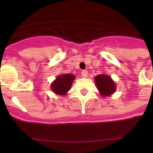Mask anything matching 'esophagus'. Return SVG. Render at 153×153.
Returning <instances> with one entry per match:
<instances>
[{"instance_id": "obj_1", "label": "esophagus", "mask_w": 153, "mask_h": 153, "mask_svg": "<svg viewBox=\"0 0 153 153\" xmlns=\"http://www.w3.org/2000/svg\"><path fill=\"white\" fill-rule=\"evenodd\" d=\"M81 74H82V76L83 77V78H86V77L88 76V71H87L86 70H83V71H82Z\"/></svg>"}]
</instances>
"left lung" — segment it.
<instances>
[{"mask_svg": "<svg viewBox=\"0 0 153 153\" xmlns=\"http://www.w3.org/2000/svg\"><path fill=\"white\" fill-rule=\"evenodd\" d=\"M96 86L102 97L110 96L116 90V85L110 76L105 74H98L94 78Z\"/></svg>", "mask_w": 153, "mask_h": 153, "instance_id": "8db88e82", "label": "left lung"}]
</instances>
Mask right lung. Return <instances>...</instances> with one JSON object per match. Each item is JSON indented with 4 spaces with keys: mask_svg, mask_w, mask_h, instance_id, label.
<instances>
[{
    "mask_svg": "<svg viewBox=\"0 0 153 153\" xmlns=\"http://www.w3.org/2000/svg\"><path fill=\"white\" fill-rule=\"evenodd\" d=\"M75 77L73 74H64L57 76L56 79L51 84L52 91L58 95H65L72 86Z\"/></svg>",
    "mask_w": 153,
    "mask_h": 153,
    "instance_id": "1",
    "label": "right lung"
}]
</instances>
